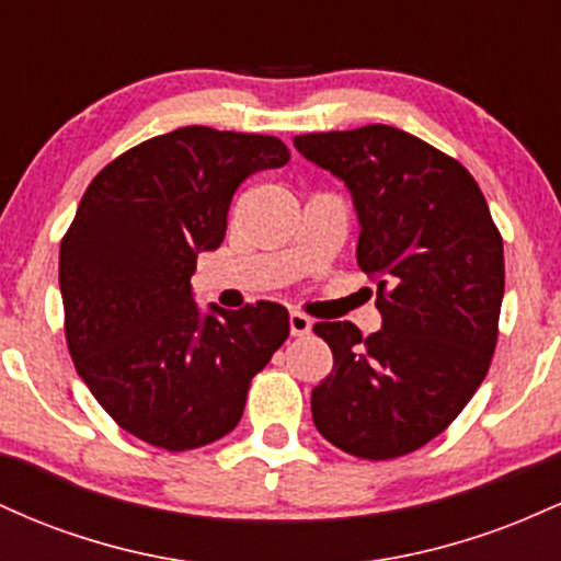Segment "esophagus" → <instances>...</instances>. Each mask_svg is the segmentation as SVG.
I'll use <instances>...</instances> for the list:
<instances>
[{"label":"esophagus","instance_id":"1","mask_svg":"<svg viewBox=\"0 0 561 561\" xmlns=\"http://www.w3.org/2000/svg\"><path fill=\"white\" fill-rule=\"evenodd\" d=\"M311 327H313V321L308 317H302V313H298V311L289 313V332H293L295 337H302V334H308V332H311Z\"/></svg>","mask_w":561,"mask_h":561}]
</instances>
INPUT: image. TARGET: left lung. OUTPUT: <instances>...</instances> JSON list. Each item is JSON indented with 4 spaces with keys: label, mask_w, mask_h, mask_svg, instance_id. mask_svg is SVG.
I'll use <instances>...</instances> for the list:
<instances>
[{
    "label": "left lung",
    "mask_w": 561,
    "mask_h": 561,
    "mask_svg": "<svg viewBox=\"0 0 561 561\" xmlns=\"http://www.w3.org/2000/svg\"><path fill=\"white\" fill-rule=\"evenodd\" d=\"M302 158L347 186L356 261L377 285L382 330L321 321L330 377L313 424L358 459H396L440 435L488 375L504 300V242L478 182L401 128L295 137Z\"/></svg>",
    "instance_id": "8db88e82"
}]
</instances>
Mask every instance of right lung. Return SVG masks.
Here are the masks:
<instances>
[{"instance_id": "1", "label": "right lung", "mask_w": 561, "mask_h": 561, "mask_svg": "<svg viewBox=\"0 0 561 561\" xmlns=\"http://www.w3.org/2000/svg\"><path fill=\"white\" fill-rule=\"evenodd\" d=\"M287 160L276 137L184 126L115 158L83 192L60 244L68 351L139 440L190 450L231 433L250 379L287 340L279 302L203 311L190 282L197 255L224 242L237 186Z\"/></svg>"}]
</instances>
